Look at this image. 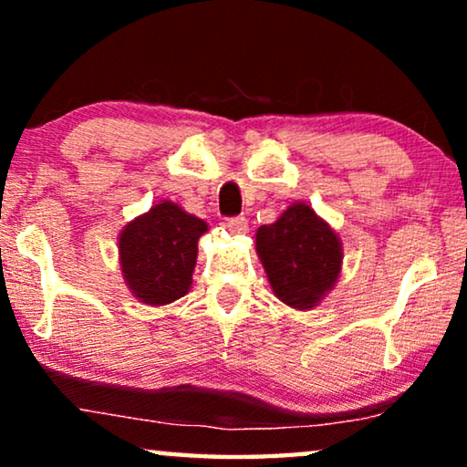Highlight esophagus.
Instances as JSON below:
<instances>
[{
  "label": "esophagus",
  "instance_id": "1",
  "mask_svg": "<svg viewBox=\"0 0 467 467\" xmlns=\"http://www.w3.org/2000/svg\"><path fill=\"white\" fill-rule=\"evenodd\" d=\"M227 229L232 234H246L248 221L244 219V216H234V219H227Z\"/></svg>",
  "mask_w": 467,
  "mask_h": 467
}]
</instances>
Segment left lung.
Masks as SVG:
<instances>
[{"label":"left lung","instance_id":"1","mask_svg":"<svg viewBox=\"0 0 467 467\" xmlns=\"http://www.w3.org/2000/svg\"><path fill=\"white\" fill-rule=\"evenodd\" d=\"M274 296L296 310H312L334 289L342 270V242L308 203H291L254 235Z\"/></svg>","mask_w":467,"mask_h":467}]
</instances>
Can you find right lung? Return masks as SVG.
<instances>
[{
    "label": "right lung",
    "instance_id": "1",
    "mask_svg": "<svg viewBox=\"0 0 467 467\" xmlns=\"http://www.w3.org/2000/svg\"><path fill=\"white\" fill-rule=\"evenodd\" d=\"M206 221L163 200L127 223L119 235V261L131 296L146 306H168L193 283L197 240Z\"/></svg>",
    "mask_w": 467,
    "mask_h": 467
}]
</instances>
